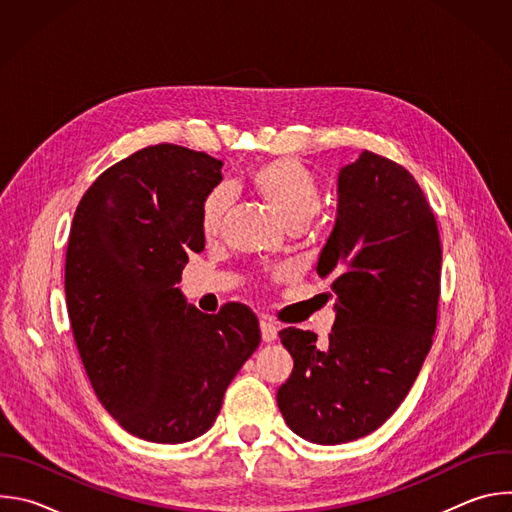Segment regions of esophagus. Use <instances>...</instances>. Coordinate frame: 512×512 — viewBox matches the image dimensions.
<instances>
[{
    "instance_id": "34e87169",
    "label": "esophagus",
    "mask_w": 512,
    "mask_h": 512,
    "mask_svg": "<svg viewBox=\"0 0 512 512\" xmlns=\"http://www.w3.org/2000/svg\"><path fill=\"white\" fill-rule=\"evenodd\" d=\"M261 338H263V342H273L277 338L275 324H271L267 320H261Z\"/></svg>"
}]
</instances>
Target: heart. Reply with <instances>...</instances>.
Here are the masks:
<instances>
[{
	"label": "heart",
	"instance_id": "heart-1",
	"mask_svg": "<svg viewBox=\"0 0 512 512\" xmlns=\"http://www.w3.org/2000/svg\"><path fill=\"white\" fill-rule=\"evenodd\" d=\"M245 186L267 202L285 227H306L322 206V188L316 174L294 158H269L245 174ZM229 208L225 188L210 190L198 210L200 233L218 235Z\"/></svg>",
	"mask_w": 512,
	"mask_h": 512
}]
</instances>
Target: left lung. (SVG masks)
<instances>
[{
	"mask_svg": "<svg viewBox=\"0 0 512 512\" xmlns=\"http://www.w3.org/2000/svg\"><path fill=\"white\" fill-rule=\"evenodd\" d=\"M336 320L326 342L285 328L294 371L277 391L300 437L346 444L381 427L407 397L431 348L442 245L431 206L397 162L364 150L338 174V216L318 267Z\"/></svg>",
	"mask_w": 512,
	"mask_h": 512,
	"instance_id": "1",
	"label": "left lung"
}]
</instances>
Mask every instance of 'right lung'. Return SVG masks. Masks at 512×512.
I'll return each mask as SVG.
<instances>
[{
    "mask_svg": "<svg viewBox=\"0 0 512 512\" xmlns=\"http://www.w3.org/2000/svg\"><path fill=\"white\" fill-rule=\"evenodd\" d=\"M223 162L174 143L105 170L72 218L64 291L87 377L131 435L184 444L214 423L223 395L261 342L251 308L204 314L176 283L204 249L198 210Z\"/></svg>",
    "mask_w": 512,
    "mask_h": 512,
    "instance_id": "1",
    "label": "right lung"
}]
</instances>
